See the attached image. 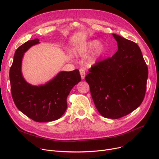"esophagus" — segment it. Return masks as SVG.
<instances>
[{
	"mask_svg": "<svg viewBox=\"0 0 159 159\" xmlns=\"http://www.w3.org/2000/svg\"><path fill=\"white\" fill-rule=\"evenodd\" d=\"M80 73L82 79H84L86 76V71L84 69H80Z\"/></svg>",
	"mask_w": 159,
	"mask_h": 159,
	"instance_id": "obj_1",
	"label": "esophagus"
}]
</instances>
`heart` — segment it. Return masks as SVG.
I'll return each mask as SVG.
<instances>
[{
  "label": "heart",
  "instance_id": "b5f03b06",
  "mask_svg": "<svg viewBox=\"0 0 159 159\" xmlns=\"http://www.w3.org/2000/svg\"><path fill=\"white\" fill-rule=\"evenodd\" d=\"M96 48L95 53L89 58L88 63L89 66L94 65L98 59V58L101 56L104 50V46L102 44H99L98 40L89 41L84 44H82L77 46L74 49V53L77 56H84L88 52Z\"/></svg>",
  "mask_w": 159,
  "mask_h": 159
}]
</instances>
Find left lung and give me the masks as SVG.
Here are the masks:
<instances>
[{
  "mask_svg": "<svg viewBox=\"0 0 159 159\" xmlns=\"http://www.w3.org/2000/svg\"><path fill=\"white\" fill-rule=\"evenodd\" d=\"M113 36L118 51L91 66L85 79L100 114L116 119L134 111L143 101L148 69L135 43Z\"/></svg>",
  "mask_w": 159,
  "mask_h": 159,
  "instance_id": "8db88e82",
  "label": "left lung"
}]
</instances>
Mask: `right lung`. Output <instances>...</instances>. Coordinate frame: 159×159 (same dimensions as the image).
I'll use <instances>...</instances> for the list:
<instances>
[{
    "mask_svg": "<svg viewBox=\"0 0 159 159\" xmlns=\"http://www.w3.org/2000/svg\"><path fill=\"white\" fill-rule=\"evenodd\" d=\"M39 39L28 40L15 51L10 70L12 98L16 107L33 120L38 122L57 120L67 109L66 98L73 87L81 80L79 70L61 71L44 85L31 86L21 73L24 53Z\"/></svg>",
    "mask_w": 159,
    "mask_h": 159,
    "instance_id": "obj_1",
    "label": "right lung"
}]
</instances>
